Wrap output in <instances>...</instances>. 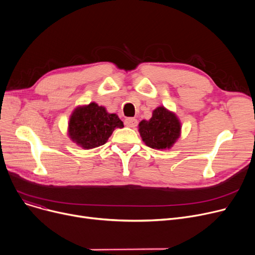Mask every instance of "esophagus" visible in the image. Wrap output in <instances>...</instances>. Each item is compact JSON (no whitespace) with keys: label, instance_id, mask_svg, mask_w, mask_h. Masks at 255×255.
Segmentation results:
<instances>
[{"label":"esophagus","instance_id":"34e87169","mask_svg":"<svg viewBox=\"0 0 255 255\" xmlns=\"http://www.w3.org/2000/svg\"><path fill=\"white\" fill-rule=\"evenodd\" d=\"M125 125L127 127H131V128H134L137 125V120L134 118H127L125 120Z\"/></svg>","mask_w":255,"mask_h":255}]
</instances>
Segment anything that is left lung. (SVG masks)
Returning <instances> with one entry per match:
<instances>
[{
    "label": "left lung",
    "mask_w": 255,
    "mask_h": 255,
    "mask_svg": "<svg viewBox=\"0 0 255 255\" xmlns=\"http://www.w3.org/2000/svg\"><path fill=\"white\" fill-rule=\"evenodd\" d=\"M142 141L152 149H170L181 134V123L177 116L159 106L153 111L149 121L142 120L138 125Z\"/></svg>",
    "instance_id": "1"
}]
</instances>
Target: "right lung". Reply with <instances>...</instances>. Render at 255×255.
<instances>
[{
    "label": "right lung",
    "instance_id": "add662e5",
    "mask_svg": "<svg viewBox=\"0 0 255 255\" xmlns=\"http://www.w3.org/2000/svg\"><path fill=\"white\" fill-rule=\"evenodd\" d=\"M123 127V122L116 114H109L105 107L92 102L73 111L68 135L77 145L90 150L104 144L116 128Z\"/></svg>",
    "mask_w": 255,
    "mask_h": 255
}]
</instances>
